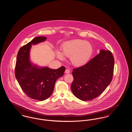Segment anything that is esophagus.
<instances>
[{
    "mask_svg": "<svg viewBox=\"0 0 132 132\" xmlns=\"http://www.w3.org/2000/svg\"><path fill=\"white\" fill-rule=\"evenodd\" d=\"M70 72V71L69 69H66V70H65V73H66V74H69Z\"/></svg>",
    "mask_w": 132,
    "mask_h": 132,
    "instance_id": "obj_1",
    "label": "esophagus"
}]
</instances>
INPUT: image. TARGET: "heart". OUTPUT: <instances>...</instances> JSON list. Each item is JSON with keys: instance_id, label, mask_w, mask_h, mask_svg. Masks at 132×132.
I'll return each instance as SVG.
<instances>
[{"instance_id": "b5f03b06", "label": "heart", "mask_w": 132, "mask_h": 132, "mask_svg": "<svg viewBox=\"0 0 132 132\" xmlns=\"http://www.w3.org/2000/svg\"><path fill=\"white\" fill-rule=\"evenodd\" d=\"M61 52L66 56L70 57L71 63L76 66H81L87 63L93 53V47L89 42L85 40L75 39L63 43L61 47ZM57 55L63 59V55L57 52Z\"/></svg>"}]
</instances>
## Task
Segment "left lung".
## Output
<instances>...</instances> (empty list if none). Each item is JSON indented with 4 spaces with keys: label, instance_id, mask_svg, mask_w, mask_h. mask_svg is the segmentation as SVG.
I'll return each instance as SVG.
<instances>
[{
    "label": "left lung",
    "instance_id": "1",
    "mask_svg": "<svg viewBox=\"0 0 132 132\" xmlns=\"http://www.w3.org/2000/svg\"><path fill=\"white\" fill-rule=\"evenodd\" d=\"M114 59L110 51L100 53L84 65L74 69L71 88L81 100L91 101L105 91L112 79Z\"/></svg>",
    "mask_w": 132,
    "mask_h": 132
}]
</instances>
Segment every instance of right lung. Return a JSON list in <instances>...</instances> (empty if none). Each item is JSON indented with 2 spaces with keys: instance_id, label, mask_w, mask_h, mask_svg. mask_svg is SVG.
Masks as SVG:
<instances>
[{
  "instance_id": "add662e5",
  "label": "right lung",
  "mask_w": 132,
  "mask_h": 132,
  "mask_svg": "<svg viewBox=\"0 0 132 132\" xmlns=\"http://www.w3.org/2000/svg\"><path fill=\"white\" fill-rule=\"evenodd\" d=\"M47 39L43 36L36 37L21 47L15 69L16 79L21 89L29 97L38 101L45 100L51 95L56 80L63 75L65 71L64 66L52 69L32 65L29 59L32 45L45 41Z\"/></svg>"
}]
</instances>
